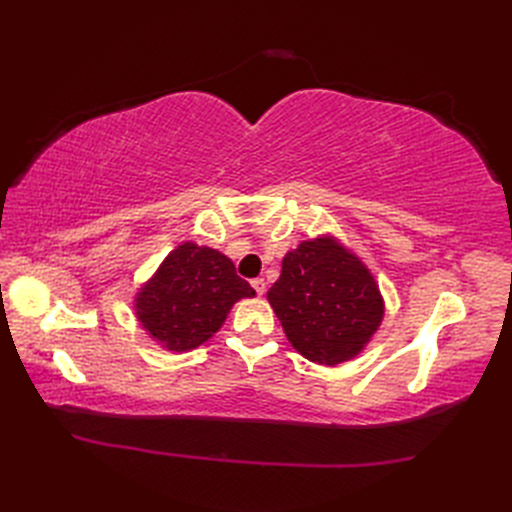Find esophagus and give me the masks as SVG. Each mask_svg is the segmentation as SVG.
Masks as SVG:
<instances>
[{
    "mask_svg": "<svg viewBox=\"0 0 512 512\" xmlns=\"http://www.w3.org/2000/svg\"><path fill=\"white\" fill-rule=\"evenodd\" d=\"M252 286H254V290H256L258 297H262V294L267 292V282L262 280V277H256V280H252Z\"/></svg>",
    "mask_w": 512,
    "mask_h": 512,
    "instance_id": "1",
    "label": "esophagus"
}]
</instances>
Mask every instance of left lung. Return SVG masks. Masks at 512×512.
Returning <instances> with one entry per match:
<instances>
[{
  "instance_id": "1",
  "label": "left lung",
  "mask_w": 512,
  "mask_h": 512,
  "mask_svg": "<svg viewBox=\"0 0 512 512\" xmlns=\"http://www.w3.org/2000/svg\"><path fill=\"white\" fill-rule=\"evenodd\" d=\"M267 299L288 342L320 365L359 354L384 316L369 269L335 239L324 237L303 241L284 256L282 275Z\"/></svg>"
}]
</instances>
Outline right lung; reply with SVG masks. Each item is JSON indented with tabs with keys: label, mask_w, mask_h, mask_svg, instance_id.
<instances>
[{
	"label": "right lung",
	"mask_w": 512,
	"mask_h": 512,
	"mask_svg": "<svg viewBox=\"0 0 512 512\" xmlns=\"http://www.w3.org/2000/svg\"><path fill=\"white\" fill-rule=\"evenodd\" d=\"M254 288L232 260L211 247L183 243L136 297V318L166 350H192L222 327L230 307Z\"/></svg>",
	"instance_id": "add662e5"
}]
</instances>
